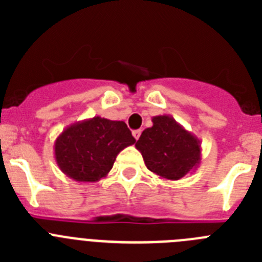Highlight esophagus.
Returning <instances> with one entry per match:
<instances>
[{
  "mask_svg": "<svg viewBox=\"0 0 262 262\" xmlns=\"http://www.w3.org/2000/svg\"><path fill=\"white\" fill-rule=\"evenodd\" d=\"M140 134H142V131H140V129H135V131H133V135H134V138L136 139V140L140 138Z\"/></svg>",
  "mask_w": 262,
  "mask_h": 262,
  "instance_id": "34e87169",
  "label": "esophagus"
}]
</instances>
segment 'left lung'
<instances>
[{
  "mask_svg": "<svg viewBox=\"0 0 262 262\" xmlns=\"http://www.w3.org/2000/svg\"><path fill=\"white\" fill-rule=\"evenodd\" d=\"M152 123L135 144L145 166L169 181H177L194 172L202 156L200 139L169 115L154 117Z\"/></svg>",
  "mask_w": 262,
  "mask_h": 262,
  "instance_id": "1",
  "label": "left lung"
}]
</instances>
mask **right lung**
Instances as JSON below:
<instances>
[{
  "label": "right lung",
  "mask_w": 262,
  "mask_h": 262,
  "mask_svg": "<svg viewBox=\"0 0 262 262\" xmlns=\"http://www.w3.org/2000/svg\"><path fill=\"white\" fill-rule=\"evenodd\" d=\"M136 140L122 120L94 117L66 127L55 140L57 166L77 182H97L110 172L120 151Z\"/></svg>",
  "instance_id": "add662e5"
}]
</instances>
